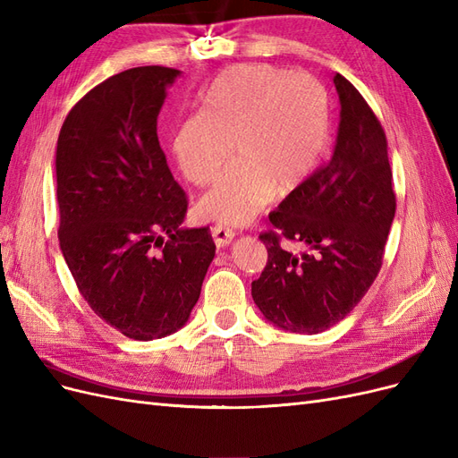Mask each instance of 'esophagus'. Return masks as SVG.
Masks as SVG:
<instances>
[{"label": "esophagus", "mask_w": 458, "mask_h": 458, "mask_svg": "<svg viewBox=\"0 0 458 458\" xmlns=\"http://www.w3.org/2000/svg\"><path fill=\"white\" fill-rule=\"evenodd\" d=\"M210 231H212V239H214V242H216L217 248L227 246V244L234 239V231H231V229H227V227L214 225Z\"/></svg>", "instance_id": "obj_1"}]
</instances>
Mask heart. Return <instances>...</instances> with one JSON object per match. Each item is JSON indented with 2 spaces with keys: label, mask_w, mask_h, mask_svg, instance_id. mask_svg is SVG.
I'll return each mask as SVG.
<instances>
[{
  "label": "heart",
  "mask_w": 458,
  "mask_h": 458,
  "mask_svg": "<svg viewBox=\"0 0 458 458\" xmlns=\"http://www.w3.org/2000/svg\"><path fill=\"white\" fill-rule=\"evenodd\" d=\"M202 110L174 130L172 150L192 185H206L234 160L200 200L224 225H244L271 200L298 191L317 170L328 140V101L310 74L269 64H239L214 78Z\"/></svg>",
  "instance_id": "heart-1"
}]
</instances>
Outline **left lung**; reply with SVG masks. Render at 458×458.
Here are the masks:
<instances>
[{
	"instance_id": "8db88e82",
	"label": "left lung",
	"mask_w": 458,
	"mask_h": 458,
	"mask_svg": "<svg viewBox=\"0 0 458 458\" xmlns=\"http://www.w3.org/2000/svg\"><path fill=\"white\" fill-rule=\"evenodd\" d=\"M340 123L332 158L269 214L267 263L252 283L263 317L318 335L340 323L377 279L395 216L386 133L352 81L335 76ZM283 238L307 248L293 255Z\"/></svg>"
}]
</instances>
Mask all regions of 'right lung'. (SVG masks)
Instances as JSON below:
<instances>
[{"label":"right lung","instance_id":"obj_1","mask_svg":"<svg viewBox=\"0 0 458 458\" xmlns=\"http://www.w3.org/2000/svg\"><path fill=\"white\" fill-rule=\"evenodd\" d=\"M182 74L137 66L68 113L57 141L59 244L80 294L133 340L182 328L216 256L210 229H183L187 195L158 143L165 88Z\"/></svg>","mask_w":458,"mask_h":458}]
</instances>
